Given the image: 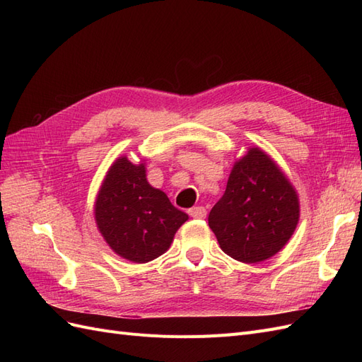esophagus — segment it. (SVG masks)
Listing matches in <instances>:
<instances>
[{
    "label": "esophagus",
    "instance_id": "1",
    "mask_svg": "<svg viewBox=\"0 0 362 362\" xmlns=\"http://www.w3.org/2000/svg\"><path fill=\"white\" fill-rule=\"evenodd\" d=\"M189 214L194 218H205L206 217V210H205V206H193L189 210Z\"/></svg>",
    "mask_w": 362,
    "mask_h": 362
}]
</instances>
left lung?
Here are the masks:
<instances>
[{
	"label": "left lung",
	"mask_w": 362,
	"mask_h": 362,
	"mask_svg": "<svg viewBox=\"0 0 362 362\" xmlns=\"http://www.w3.org/2000/svg\"><path fill=\"white\" fill-rule=\"evenodd\" d=\"M300 217L299 194L276 161L258 146L235 160L208 225L231 258L255 264L288 243Z\"/></svg>",
	"instance_id": "obj_1"
}]
</instances>
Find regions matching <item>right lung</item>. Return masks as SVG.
<instances>
[{
	"mask_svg": "<svg viewBox=\"0 0 362 362\" xmlns=\"http://www.w3.org/2000/svg\"><path fill=\"white\" fill-rule=\"evenodd\" d=\"M95 222L116 255L148 262L166 252L189 216L146 180V164L117 157L108 168L93 205Z\"/></svg>",
	"mask_w": 362,
	"mask_h": 362,
	"instance_id": "obj_1",
	"label": "right lung"
}]
</instances>
